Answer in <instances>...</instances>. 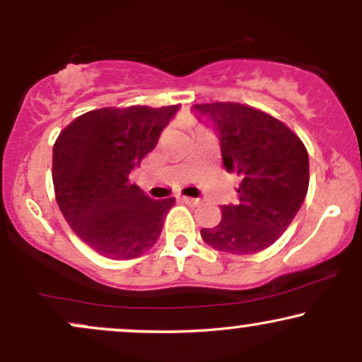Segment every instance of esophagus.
I'll return each instance as SVG.
<instances>
[{
	"label": "esophagus",
	"instance_id": "1",
	"mask_svg": "<svg viewBox=\"0 0 362 362\" xmlns=\"http://www.w3.org/2000/svg\"><path fill=\"white\" fill-rule=\"evenodd\" d=\"M182 201L189 206H201L202 201L201 199H195V197H187V195H182Z\"/></svg>",
	"mask_w": 362,
	"mask_h": 362
}]
</instances>
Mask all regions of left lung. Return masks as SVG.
<instances>
[{
    "instance_id": "1",
    "label": "left lung",
    "mask_w": 362,
    "mask_h": 362,
    "mask_svg": "<svg viewBox=\"0 0 362 362\" xmlns=\"http://www.w3.org/2000/svg\"><path fill=\"white\" fill-rule=\"evenodd\" d=\"M194 109L214 124L224 168L240 177L238 201L221 206V221L202 228V240L236 255L265 250L288 230L308 192L305 144L284 122L250 105L214 102Z\"/></svg>"
}]
</instances>
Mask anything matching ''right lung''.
Masks as SVG:
<instances>
[{
  "label": "right lung",
  "mask_w": 362,
  "mask_h": 362,
  "mask_svg": "<svg viewBox=\"0 0 362 362\" xmlns=\"http://www.w3.org/2000/svg\"><path fill=\"white\" fill-rule=\"evenodd\" d=\"M177 110L178 105L90 110L54 143L57 206L78 238L107 259H136L160 238L175 197H148L129 182V173L156 146Z\"/></svg>",
  "instance_id": "obj_1"
}]
</instances>
